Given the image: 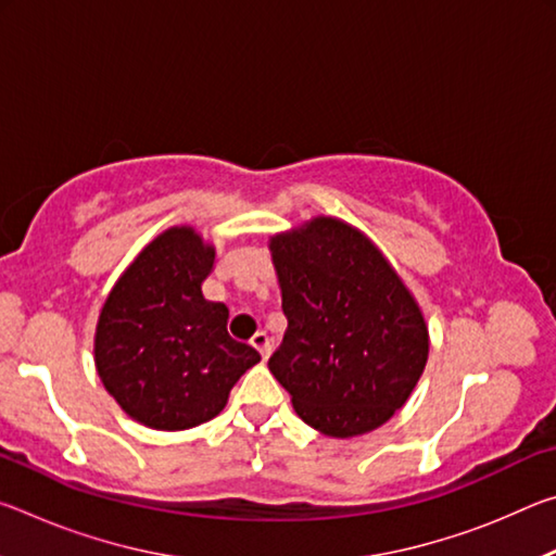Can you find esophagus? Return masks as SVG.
Here are the masks:
<instances>
[{
    "mask_svg": "<svg viewBox=\"0 0 556 556\" xmlns=\"http://www.w3.org/2000/svg\"><path fill=\"white\" fill-rule=\"evenodd\" d=\"M250 343L255 345L257 351H260V355L265 357V361H267L269 353H271V341H269V336H267L265 331H257L255 336H252V341H250Z\"/></svg>",
    "mask_w": 556,
    "mask_h": 556,
    "instance_id": "obj_1",
    "label": "esophagus"
}]
</instances>
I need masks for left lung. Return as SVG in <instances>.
<instances>
[{
	"instance_id": "8db88e82",
	"label": "left lung",
	"mask_w": 556,
	"mask_h": 556,
	"mask_svg": "<svg viewBox=\"0 0 556 556\" xmlns=\"http://www.w3.org/2000/svg\"><path fill=\"white\" fill-rule=\"evenodd\" d=\"M287 316L269 370L308 427L368 434L409 400L429 357L425 314L368 235L331 215L269 238Z\"/></svg>"
}]
</instances>
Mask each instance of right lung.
<instances>
[{"mask_svg":"<svg viewBox=\"0 0 556 556\" xmlns=\"http://www.w3.org/2000/svg\"><path fill=\"white\" fill-rule=\"evenodd\" d=\"M215 248L174 225L122 271L100 308L96 368L122 412L184 431L218 417L260 353L228 333V306L203 296Z\"/></svg>","mask_w":556,"mask_h":556,"instance_id":"right-lung-1","label":"right lung"}]
</instances>
